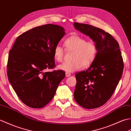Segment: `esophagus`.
Wrapping results in <instances>:
<instances>
[{"label": "esophagus", "instance_id": "1", "mask_svg": "<svg viewBox=\"0 0 131 131\" xmlns=\"http://www.w3.org/2000/svg\"><path fill=\"white\" fill-rule=\"evenodd\" d=\"M71 74L70 73H67V72H66V77H67L71 76Z\"/></svg>", "mask_w": 131, "mask_h": 131}]
</instances>
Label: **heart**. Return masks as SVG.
Listing matches in <instances>:
<instances>
[{"mask_svg":"<svg viewBox=\"0 0 131 131\" xmlns=\"http://www.w3.org/2000/svg\"><path fill=\"white\" fill-rule=\"evenodd\" d=\"M67 51H73L71 62L64 63L58 66V69L67 73L78 71L81 68L88 67L94 62L97 56V49L96 43L92 41H87L84 37L72 35L64 41ZM65 51L62 46L58 45L54 49L53 57L58 62H62Z\"/></svg>","mask_w":131,"mask_h":131,"instance_id":"b5f03b06","label":"heart"}]
</instances>
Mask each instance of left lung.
I'll list each match as a JSON object with an SVG mask.
<instances>
[{"label":"left lung","instance_id":"left-lung-1","mask_svg":"<svg viewBox=\"0 0 131 131\" xmlns=\"http://www.w3.org/2000/svg\"><path fill=\"white\" fill-rule=\"evenodd\" d=\"M97 46L96 59L86 71L75 74V101L86 109L103 105L111 97L122 77L123 60L118 42L109 33L90 25L74 23Z\"/></svg>","mask_w":131,"mask_h":131}]
</instances>
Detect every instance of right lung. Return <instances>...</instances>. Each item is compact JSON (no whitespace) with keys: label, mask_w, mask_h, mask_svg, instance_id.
Listing matches in <instances>:
<instances>
[{"label":"right lung","mask_w":131,"mask_h":131,"mask_svg":"<svg viewBox=\"0 0 131 131\" xmlns=\"http://www.w3.org/2000/svg\"><path fill=\"white\" fill-rule=\"evenodd\" d=\"M66 34L63 27L48 24L19 35L9 51L7 63L9 81L26 105L41 108L56 94L65 72H46L56 67L54 49Z\"/></svg>","instance_id":"right-lung-1"}]
</instances>
